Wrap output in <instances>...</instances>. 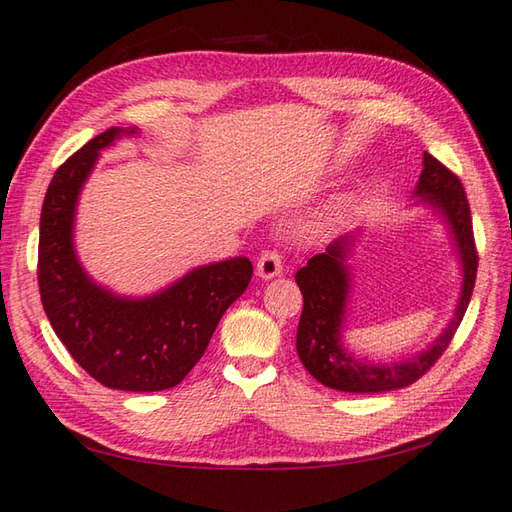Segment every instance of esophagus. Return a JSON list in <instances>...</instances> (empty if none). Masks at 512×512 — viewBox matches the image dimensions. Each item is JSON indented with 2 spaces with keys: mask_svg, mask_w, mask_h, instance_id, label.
<instances>
[{
  "mask_svg": "<svg viewBox=\"0 0 512 512\" xmlns=\"http://www.w3.org/2000/svg\"><path fill=\"white\" fill-rule=\"evenodd\" d=\"M280 271H283V256H280L276 249H265L256 263V274L260 278L269 280V278L278 276Z\"/></svg>",
  "mask_w": 512,
  "mask_h": 512,
  "instance_id": "obj_1",
  "label": "esophagus"
}]
</instances>
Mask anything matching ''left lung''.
Segmentation results:
<instances>
[{
    "instance_id": "left-lung-1",
    "label": "left lung",
    "mask_w": 512,
    "mask_h": 512,
    "mask_svg": "<svg viewBox=\"0 0 512 512\" xmlns=\"http://www.w3.org/2000/svg\"><path fill=\"white\" fill-rule=\"evenodd\" d=\"M415 194L442 212L455 236L457 254H460L464 271L462 294L455 316L429 349L409 360L393 364L356 360L342 347L344 307H347L351 285L347 256L353 238H338L327 247L325 254L309 258L307 265L296 271V283L302 291V300H305L298 322L296 349L305 369L329 389L347 393H384L409 387L440 360L466 314L477 276V247L464 185L444 163L424 152V170Z\"/></svg>"
}]
</instances>
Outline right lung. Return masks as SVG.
I'll return each mask as SVG.
<instances>
[{"label": "right lung", "instance_id": "1", "mask_svg": "<svg viewBox=\"0 0 512 512\" xmlns=\"http://www.w3.org/2000/svg\"><path fill=\"white\" fill-rule=\"evenodd\" d=\"M134 132H101L57 168L41 205L37 280L50 325L79 367L108 389L145 393L172 389L192 371L254 267L229 258L139 300L92 283L72 247L77 196L99 150Z\"/></svg>", "mask_w": 512, "mask_h": 512}]
</instances>
